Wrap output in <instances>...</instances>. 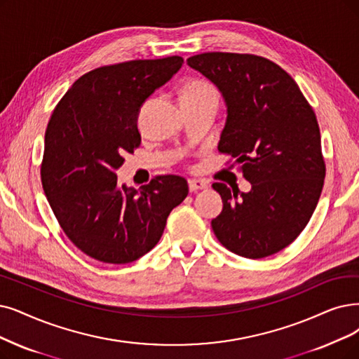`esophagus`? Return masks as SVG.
<instances>
[{
	"instance_id": "34e87169",
	"label": "esophagus",
	"mask_w": 359,
	"mask_h": 359,
	"mask_svg": "<svg viewBox=\"0 0 359 359\" xmlns=\"http://www.w3.org/2000/svg\"><path fill=\"white\" fill-rule=\"evenodd\" d=\"M189 189H190L191 193H194V191H198V190L208 189V184L202 180H190L189 181Z\"/></svg>"
}]
</instances>
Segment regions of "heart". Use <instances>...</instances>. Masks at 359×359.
I'll use <instances>...</instances> for the list:
<instances>
[{
    "mask_svg": "<svg viewBox=\"0 0 359 359\" xmlns=\"http://www.w3.org/2000/svg\"><path fill=\"white\" fill-rule=\"evenodd\" d=\"M202 102H217L218 90L215 85L205 79H190L182 85L181 103H202Z\"/></svg>",
    "mask_w": 359,
    "mask_h": 359,
    "instance_id": "1",
    "label": "heart"
}]
</instances>
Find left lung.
I'll list each match as a JSON object with an SVG mask.
<instances>
[{
  "label": "left lung",
  "instance_id": "8db88e82",
  "mask_svg": "<svg viewBox=\"0 0 359 359\" xmlns=\"http://www.w3.org/2000/svg\"><path fill=\"white\" fill-rule=\"evenodd\" d=\"M187 63L222 93L228 114L218 150L252 184L249 193L212 185L224 202L212 219L213 233L238 256L274 255L304 231L323 191L325 162L315 111L287 72L265 57L213 51Z\"/></svg>",
  "mask_w": 359,
  "mask_h": 359
}]
</instances>
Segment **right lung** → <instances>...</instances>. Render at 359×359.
<instances>
[{"label":"right lung","mask_w":359,"mask_h":359,"mask_svg":"<svg viewBox=\"0 0 359 359\" xmlns=\"http://www.w3.org/2000/svg\"><path fill=\"white\" fill-rule=\"evenodd\" d=\"M184 59L170 55L97 67L82 75L53 110L41 182L65 234L94 259L130 264L161 240L170 210L189 194L178 175H156L138 190L114 170L141 144V104Z\"/></svg>","instance_id":"1"}]
</instances>
